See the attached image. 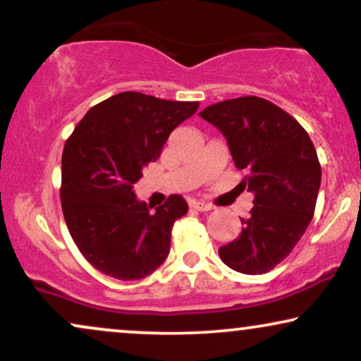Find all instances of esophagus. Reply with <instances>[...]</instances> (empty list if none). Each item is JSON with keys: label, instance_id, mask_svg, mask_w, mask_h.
Segmentation results:
<instances>
[{"label": "esophagus", "instance_id": "esophagus-1", "mask_svg": "<svg viewBox=\"0 0 361 361\" xmlns=\"http://www.w3.org/2000/svg\"><path fill=\"white\" fill-rule=\"evenodd\" d=\"M190 207H192V209L199 210V212H209V210L214 209V207H212L210 204H205V202H192Z\"/></svg>", "mask_w": 361, "mask_h": 361}]
</instances>
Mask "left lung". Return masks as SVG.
Masks as SVG:
<instances>
[{
  "instance_id": "obj_1",
  "label": "left lung",
  "mask_w": 361,
  "mask_h": 361,
  "mask_svg": "<svg viewBox=\"0 0 361 361\" xmlns=\"http://www.w3.org/2000/svg\"><path fill=\"white\" fill-rule=\"evenodd\" d=\"M221 131L255 194L236 240L219 248L228 268L264 274L279 264L307 230L320 189L319 157L307 131L289 113L259 97H240L199 113Z\"/></svg>"
}]
</instances>
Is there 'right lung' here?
<instances>
[{
	"instance_id": "right-lung-1",
	"label": "right lung",
	"mask_w": 361,
	"mask_h": 361,
	"mask_svg": "<svg viewBox=\"0 0 361 361\" xmlns=\"http://www.w3.org/2000/svg\"><path fill=\"white\" fill-rule=\"evenodd\" d=\"M199 102L123 92L92 106L62 152L61 200L67 228L93 268L115 279L149 276L171 250L174 221L189 205L180 195L147 207L136 199L142 169Z\"/></svg>"
}]
</instances>
